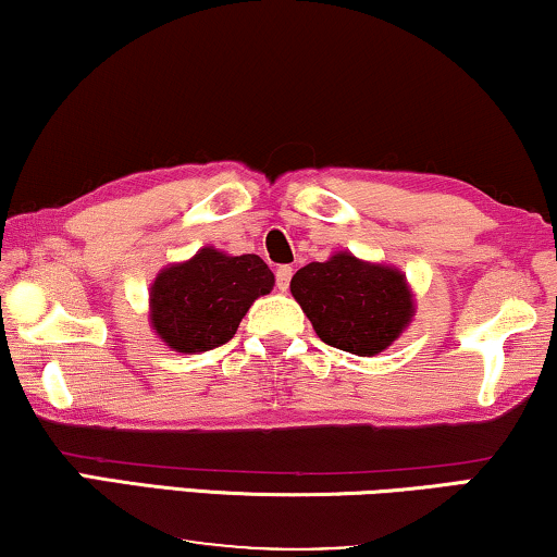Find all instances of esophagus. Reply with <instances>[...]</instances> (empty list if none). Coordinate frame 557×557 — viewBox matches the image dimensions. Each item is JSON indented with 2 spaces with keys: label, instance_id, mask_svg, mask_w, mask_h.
Wrapping results in <instances>:
<instances>
[{
  "label": "esophagus",
  "instance_id": "1",
  "mask_svg": "<svg viewBox=\"0 0 557 557\" xmlns=\"http://www.w3.org/2000/svg\"><path fill=\"white\" fill-rule=\"evenodd\" d=\"M292 276H294L292 265H278V269H276V286L281 288V292H286L288 284H292Z\"/></svg>",
  "mask_w": 557,
  "mask_h": 557
}]
</instances>
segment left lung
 <instances>
[{
  "instance_id": "obj_1",
  "label": "left lung",
  "mask_w": 557,
  "mask_h": 557,
  "mask_svg": "<svg viewBox=\"0 0 557 557\" xmlns=\"http://www.w3.org/2000/svg\"><path fill=\"white\" fill-rule=\"evenodd\" d=\"M319 339L352 355H377L398 339L413 317V301L400 271L337 253L309 263L292 278Z\"/></svg>"
}]
</instances>
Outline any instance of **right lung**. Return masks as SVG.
Listing matches in <instances>:
<instances>
[{
    "label": "right lung",
    "mask_w": 557,
    "mask_h": 557,
    "mask_svg": "<svg viewBox=\"0 0 557 557\" xmlns=\"http://www.w3.org/2000/svg\"><path fill=\"white\" fill-rule=\"evenodd\" d=\"M271 288L273 273L258 256L202 248L187 263L159 273L151 286V324L177 352H208L233 339L250 304Z\"/></svg>",
    "instance_id": "obj_1"
}]
</instances>
